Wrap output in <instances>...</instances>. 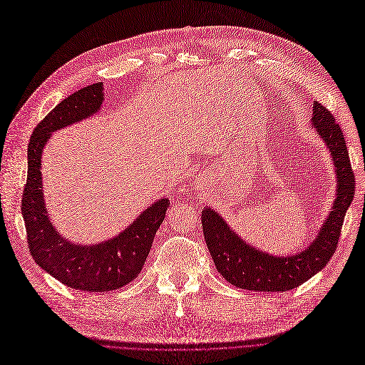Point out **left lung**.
I'll use <instances>...</instances> for the list:
<instances>
[{
	"mask_svg": "<svg viewBox=\"0 0 365 365\" xmlns=\"http://www.w3.org/2000/svg\"><path fill=\"white\" fill-rule=\"evenodd\" d=\"M311 122L328 146L336 173V197L316 240L294 255L274 257L246 245L215 210L202 211V231L217 272L250 292H288L320 272L334 255L346 211L355 195V173L341 127L324 106L314 103Z\"/></svg>",
	"mask_w": 365,
	"mask_h": 365,
	"instance_id": "obj_1",
	"label": "left lung"
}]
</instances>
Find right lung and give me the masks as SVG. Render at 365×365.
<instances>
[{
  "instance_id": "right-lung-1",
  "label": "right lung",
  "mask_w": 365,
  "mask_h": 365,
  "mask_svg": "<svg viewBox=\"0 0 365 365\" xmlns=\"http://www.w3.org/2000/svg\"><path fill=\"white\" fill-rule=\"evenodd\" d=\"M103 103V83H95L63 99L37 123L29 143V173L21 204L33 259L61 284L99 293L135 279L170 204L166 197L158 199L119 235L91 246L68 242L56 231L43 202L42 150L51 133L95 115Z\"/></svg>"
}]
</instances>
